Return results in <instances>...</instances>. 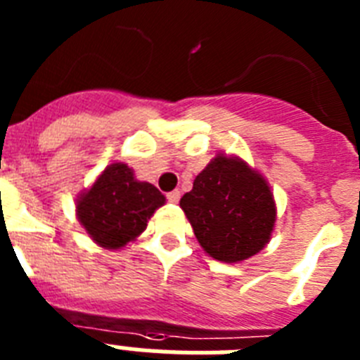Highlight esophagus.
Returning a JSON list of instances; mask_svg holds the SVG:
<instances>
[{"mask_svg":"<svg viewBox=\"0 0 360 360\" xmlns=\"http://www.w3.org/2000/svg\"><path fill=\"white\" fill-rule=\"evenodd\" d=\"M167 200H169L171 203H176L178 200H180V191L174 189V191H171V193H167Z\"/></svg>","mask_w":360,"mask_h":360,"instance_id":"obj_1","label":"esophagus"}]
</instances>
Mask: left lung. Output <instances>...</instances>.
<instances>
[{"instance_id":"left-lung-1","label":"left lung","mask_w":360,"mask_h":360,"mask_svg":"<svg viewBox=\"0 0 360 360\" xmlns=\"http://www.w3.org/2000/svg\"><path fill=\"white\" fill-rule=\"evenodd\" d=\"M203 250L218 262L249 259L269 243L276 224V202L262 174L238 157L216 155L182 196Z\"/></svg>"}]
</instances>
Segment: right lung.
Wrapping results in <instances>:
<instances>
[{"label": "right lung", "instance_id": "add662e5", "mask_svg": "<svg viewBox=\"0 0 360 360\" xmlns=\"http://www.w3.org/2000/svg\"><path fill=\"white\" fill-rule=\"evenodd\" d=\"M165 196L136 180L128 164H110L94 186L77 198V218L91 240L104 249H120L141 236Z\"/></svg>", "mask_w": 360, "mask_h": 360}]
</instances>
